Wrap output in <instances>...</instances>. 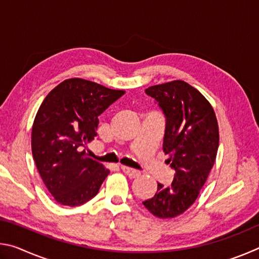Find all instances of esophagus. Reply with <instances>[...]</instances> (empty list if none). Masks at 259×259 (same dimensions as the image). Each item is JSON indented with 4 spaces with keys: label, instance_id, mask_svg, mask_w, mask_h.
<instances>
[{
    "label": "esophagus",
    "instance_id": "34e87169",
    "mask_svg": "<svg viewBox=\"0 0 259 259\" xmlns=\"http://www.w3.org/2000/svg\"><path fill=\"white\" fill-rule=\"evenodd\" d=\"M122 171H123L126 176L130 177V178H137L139 177L140 172L138 171V170H135V169H131L129 168V166H122Z\"/></svg>",
    "mask_w": 259,
    "mask_h": 259
}]
</instances>
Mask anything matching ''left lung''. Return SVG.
I'll return each mask as SVG.
<instances>
[{"label":"left lung","instance_id":"obj_1","mask_svg":"<svg viewBox=\"0 0 259 259\" xmlns=\"http://www.w3.org/2000/svg\"><path fill=\"white\" fill-rule=\"evenodd\" d=\"M146 94L165 115L163 152L175 177L168 187L157 183L156 194L143 204L157 218H175L195 202L216 161L217 117L207 98L182 80L152 85Z\"/></svg>","mask_w":259,"mask_h":259}]
</instances>
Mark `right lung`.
I'll return each instance as SVG.
<instances>
[{
  "mask_svg": "<svg viewBox=\"0 0 259 259\" xmlns=\"http://www.w3.org/2000/svg\"><path fill=\"white\" fill-rule=\"evenodd\" d=\"M84 78L59 83L43 100L32 128V154L59 204L77 207L97 195L109 170L83 150L97 136L98 116L124 95Z\"/></svg>",
  "mask_w": 259,
  "mask_h": 259,
  "instance_id": "obj_1",
  "label": "right lung"
}]
</instances>
